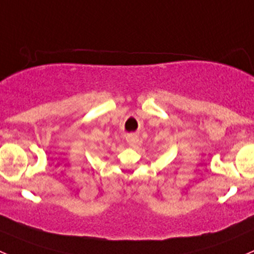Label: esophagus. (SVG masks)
Instances as JSON below:
<instances>
[{"mask_svg": "<svg viewBox=\"0 0 254 254\" xmlns=\"http://www.w3.org/2000/svg\"><path fill=\"white\" fill-rule=\"evenodd\" d=\"M127 143H129L130 146H135L137 142H139V136H137V135H134V134L127 135Z\"/></svg>", "mask_w": 254, "mask_h": 254, "instance_id": "34e87169", "label": "esophagus"}]
</instances>
